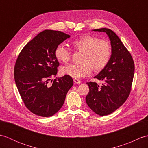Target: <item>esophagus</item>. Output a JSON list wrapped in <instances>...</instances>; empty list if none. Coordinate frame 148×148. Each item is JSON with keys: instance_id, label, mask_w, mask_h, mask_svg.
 <instances>
[{"instance_id": "obj_1", "label": "esophagus", "mask_w": 148, "mask_h": 148, "mask_svg": "<svg viewBox=\"0 0 148 148\" xmlns=\"http://www.w3.org/2000/svg\"><path fill=\"white\" fill-rule=\"evenodd\" d=\"M74 82L76 83V84H80V83H81V81L79 79H74Z\"/></svg>"}]
</instances>
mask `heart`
<instances>
[{"label":"heart","mask_w":148,"mask_h":148,"mask_svg":"<svg viewBox=\"0 0 148 148\" xmlns=\"http://www.w3.org/2000/svg\"><path fill=\"white\" fill-rule=\"evenodd\" d=\"M71 45L74 50L83 53L81 60L83 64L63 66L60 69L63 75L76 79L87 76L92 69L95 72L104 69L111 58V47L109 42L96 37L83 36L73 40ZM55 56L59 62L66 63L71 58V51L64 45H59L55 49Z\"/></svg>","instance_id":"1"}]
</instances>
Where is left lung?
I'll list each match as a JSON object with an SVG mask.
<instances>
[{
	"label": "left lung",
	"instance_id": "8db88e82",
	"mask_svg": "<svg viewBox=\"0 0 148 148\" xmlns=\"http://www.w3.org/2000/svg\"><path fill=\"white\" fill-rule=\"evenodd\" d=\"M93 31L108 35L111 55L106 67L94 77L105 83L99 86L96 83H87L90 90L86 102L97 114L106 116L115 111L127 99L134 78V63L129 51L112 30L102 28Z\"/></svg>",
	"mask_w": 148,
	"mask_h": 148
}]
</instances>
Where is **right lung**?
Returning <instances> with one entry per match:
<instances>
[{"label": "right lung", "mask_w": 148, "mask_h": 148, "mask_svg": "<svg viewBox=\"0 0 148 148\" xmlns=\"http://www.w3.org/2000/svg\"><path fill=\"white\" fill-rule=\"evenodd\" d=\"M69 37L60 31L44 30L25 46L16 62V85L25 105L37 116L49 117L56 114L73 85L72 77L66 75L49 84L59 65L55 49Z\"/></svg>", "instance_id": "add662e5"}]
</instances>
